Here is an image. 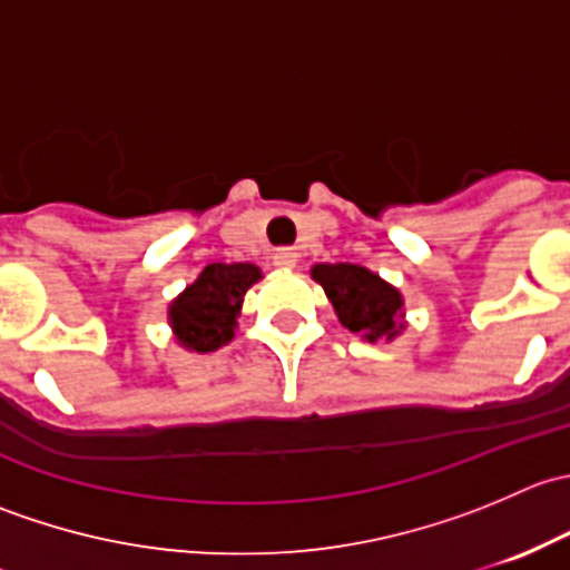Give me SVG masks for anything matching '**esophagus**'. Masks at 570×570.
Returning a JSON list of instances; mask_svg holds the SVG:
<instances>
[{
    "label": "esophagus",
    "mask_w": 570,
    "mask_h": 570,
    "mask_svg": "<svg viewBox=\"0 0 570 570\" xmlns=\"http://www.w3.org/2000/svg\"><path fill=\"white\" fill-rule=\"evenodd\" d=\"M273 262H275V267H281V269H295L297 262H301V253H297L295 248H278L273 253Z\"/></svg>",
    "instance_id": "1"
}]
</instances>
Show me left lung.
Returning <instances> with one entry per match:
<instances>
[{
	"mask_svg": "<svg viewBox=\"0 0 570 570\" xmlns=\"http://www.w3.org/2000/svg\"><path fill=\"white\" fill-rule=\"evenodd\" d=\"M312 278L325 289L338 322L347 331L361 333L370 342H392L405 327L402 322V295L372 269L358 264H314Z\"/></svg>",
	"mask_w": 570,
	"mask_h": 570,
	"instance_id": "obj_1",
	"label": "left lung"
}]
</instances>
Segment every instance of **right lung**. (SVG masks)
<instances>
[{
	"instance_id": "add662e5",
	"label": "right lung",
	"mask_w": 570,
	"mask_h": 570,
	"mask_svg": "<svg viewBox=\"0 0 570 570\" xmlns=\"http://www.w3.org/2000/svg\"><path fill=\"white\" fill-rule=\"evenodd\" d=\"M262 278L256 264H209L204 273L170 303L168 322L181 347L212 353L234 338L245 292Z\"/></svg>"
}]
</instances>
